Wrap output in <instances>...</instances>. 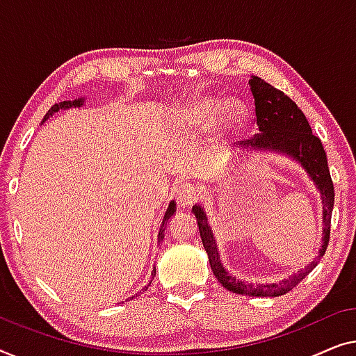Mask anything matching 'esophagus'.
<instances>
[{"label":"esophagus","instance_id":"obj_1","mask_svg":"<svg viewBox=\"0 0 356 356\" xmlns=\"http://www.w3.org/2000/svg\"><path fill=\"white\" fill-rule=\"evenodd\" d=\"M200 198V190L195 185L185 184L177 192V203L180 208H188Z\"/></svg>","mask_w":356,"mask_h":356}]
</instances>
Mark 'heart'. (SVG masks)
<instances>
[{"label":"heart","instance_id":"1","mask_svg":"<svg viewBox=\"0 0 356 356\" xmlns=\"http://www.w3.org/2000/svg\"><path fill=\"white\" fill-rule=\"evenodd\" d=\"M187 118L198 127H209L219 119L226 137H234L245 126V111L237 103L229 102L224 104L222 99L214 97L195 99L187 108Z\"/></svg>","mask_w":356,"mask_h":356}]
</instances>
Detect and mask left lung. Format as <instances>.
I'll use <instances>...</instances> for the list:
<instances>
[{"label":"left lung","instance_id":"left-lung-1","mask_svg":"<svg viewBox=\"0 0 356 356\" xmlns=\"http://www.w3.org/2000/svg\"><path fill=\"white\" fill-rule=\"evenodd\" d=\"M248 85L254 98V113H257V126L259 134L254 135L245 145L250 149H271V152L287 154V156L302 164V168L312 177L323 198L324 230L323 245L318 254V258H321L326 253L329 243L330 216H332L334 208V184L332 179H330L327 156L321 140L316 135H313L312 127H309L302 109L284 92L274 88L271 83L257 76H252V79L248 80ZM192 213L197 218L200 237H202L203 247L208 253L214 276L229 292L252 295V297H279V295L287 293L289 290L297 287V284L302 282L316 268L318 259H314L302 271L293 274L289 279L280 280L279 284L253 285L235 279L222 268L216 240L213 237L211 227L208 226V218L204 209L200 204H195Z\"/></svg>","mask_w":356,"mask_h":356}]
</instances>
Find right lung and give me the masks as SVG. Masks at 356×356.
Listing matches in <instances>:
<instances>
[{"label":"right lung","mask_w":356,"mask_h":356,"mask_svg":"<svg viewBox=\"0 0 356 356\" xmlns=\"http://www.w3.org/2000/svg\"><path fill=\"white\" fill-rule=\"evenodd\" d=\"M83 104V98H79V99H72V102H63V103H58V104H53L51 108H49V111L44 114V118H43V122L47 121V119H49V116H53L54 113H58L59 109H69V108H80ZM176 213V203L174 202H171L169 203V207H168V209H166V213H164V218H163V222H161V227H159V234H158V243H161L163 242V238H164V230H166V226H168V221L169 219H171V216L172 214ZM154 274H156V269H153V273H152V276L154 277ZM153 280V279H152ZM152 280H149V284H152ZM145 289H148V285ZM138 293H142V290H140ZM135 295H132V297L130 298H134Z\"/></svg>","instance_id":"add662e5"}]
</instances>
